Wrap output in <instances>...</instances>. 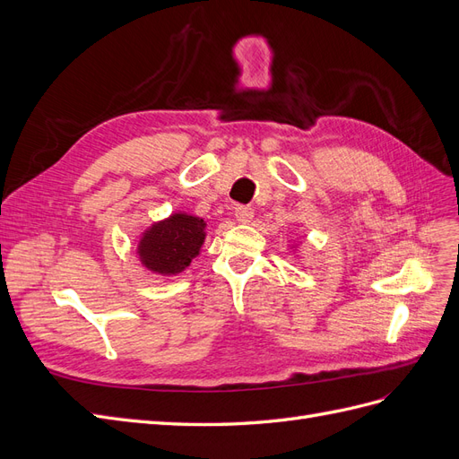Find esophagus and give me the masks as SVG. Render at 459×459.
Here are the masks:
<instances>
[{
    "instance_id": "34e87169",
    "label": "esophagus",
    "mask_w": 459,
    "mask_h": 459,
    "mask_svg": "<svg viewBox=\"0 0 459 459\" xmlns=\"http://www.w3.org/2000/svg\"><path fill=\"white\" fill-rule=\"evenodd\" d=\"M235 218H238L239 224H248L253 220V208L251 206H235Z\"/></svg>"
}]
</instances>
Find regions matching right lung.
<instances>
[{
	"mask_svg": "<svg viewBox=\"0 0 459 459\" xmlns=\"http://www.w3.org/2000/svg\"><path fill=\"white\" fill-rule=\"evenodd\" d=\"M204 220L184 212L152 224L137 245L143 266L160 275L184 272L204 243Z\"/></svg>",
	"mask_w": 459,
	"mask_h": 459,
	"instance_id": "add662e5",
	"label": "right lung"
}]
</instances>
